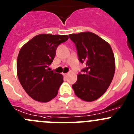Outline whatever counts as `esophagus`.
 <instances>
[{
  "label": "esophagus",
  "instance_id": "34e87169",
  "mask_svg": "<svg viewBox=\"0 0 134 134\" xmlns=\"http://www.w3.org/2000/svg\"><path fill=\"white\" fill-rule=\"evenodd\" d=\"M64 74V76H65V77H67V76H68V74L66 73V74Z\"/></svg>",
  "mask_w": 134,
  "mask_h": 134
}]
</instances>
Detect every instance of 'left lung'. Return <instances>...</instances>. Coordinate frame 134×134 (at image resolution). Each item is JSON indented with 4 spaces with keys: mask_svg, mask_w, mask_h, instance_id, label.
<instances>
[{
    "mask_svg": "<svg viewBox=\"0 0 134 134\" xmlns=\"http://www.w3.org/2000/svg\"><path fill=\"white\" fill-rule=\"evenodd\" d=\"M75 43L79 60L86 65L83 74L72 85L75 94L85 101L97 100L106 92L115 72V60L110 44L93 33L69 35Z\"/></svg>",
    "mask_w": 134,
    "mask_h": 134,
    "instance_id": "1",
    "label": "left lung"
}]
</instances>
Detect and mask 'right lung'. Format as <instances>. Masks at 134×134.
<instances>
[{"label": "right lung", "mask_w": 134, "mask_h": 134, "mask_svg": "<svg viewBox=\"0 0 134 134\" xmlns=\"http://www.w3.org/2000/svg\"><path fill=\"white\" fill-rule=\"evenodd\" d=\"M68 39L67 35L40 34L20 49L17 59L18 77L25 92L34 100L46 103L58 94L63 76L51 70L49 66L58 46Z\"/></svg>", "instance_id": "1"}]
</instances>
